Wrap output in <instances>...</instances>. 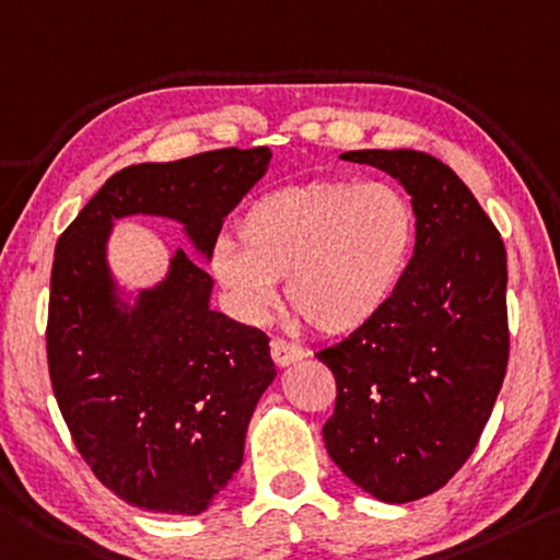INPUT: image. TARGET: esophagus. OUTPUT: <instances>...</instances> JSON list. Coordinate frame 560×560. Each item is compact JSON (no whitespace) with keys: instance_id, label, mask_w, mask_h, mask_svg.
<instances>
[{"instance_id":"1","label":"esophagus","mask_w":560,"mask_h":560,"mask_svg":"<svg viewBox=\"0 0 560 560\" xmlns=\"http://www.w3.org/2000/svg\"><path fill=\"white\" fill-rule=\"evenodd\" d=\"M271 359L277 366H291V363H296L299 359H304V349L296 343H289L283 339H273L271 341Z\"/></svg>"}]
</instances>
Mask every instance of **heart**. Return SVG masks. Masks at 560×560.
Returning <instances> with one entry per match:
<instances>
[{"instance_id":"heart-1","label":"heart","mask_w":560,"mask_h":560,"mask_svg":"<svg viewBox=\"0 0 560 560\" xmlns=\"http://www.w3.org/2000/svg\"><path fill=\"white\" fill-rule=\"evenodd\" d=\"M419 219L394 184L314 179L256 197L238 219V244L221 236L209 269L234 314L261 324L277 304L322 336H346L386 312L411 266Z\"/></svg>"}]
</instances>
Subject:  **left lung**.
I'll use <instances>...</instances> for the list:
<instances>
[{
	"label": "left lung",
	"mask_w": 560,
	"mask_h": 560,
	"mask_svg": "<svg viewBox=\"0 0 560 560\" xmlns=\"http://www.w3.org/2000/svg\"><path fill=\"white\" fill-rule=\"evenodd\" d=\"M404 186L419 242L386 312L318 351L336 378L328 456L384 503L423 499L474 454L509 363L505 248L471 189L436 156L359 149Z\"/></svg>",
	"instance_id": "left-lung-1"
}]
</instances>
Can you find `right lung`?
I'll return each mask as SVG.
<instances>
[{
  "instance_id": "1",
  "label": "right lung",
  "mask_w": 560,
  "mask_h": 560,
  "mask_svg": "<svg viewBox=\"0 0 560 560\" xmlns=\"http://www.w3.org/2000/svg\"><path fill=\"white\" fill-rule=\"evenodd\" d=\"M269 147L131 164L59 236L47 359L59 411L100 481L137 509L199 516L244 460L248 421L277 376L269 339L211 308L214 279L176 248L154 287L109 266L114 221H176L209 261L221 224L269 168Z\"/></svg>"
}]
</instances>
